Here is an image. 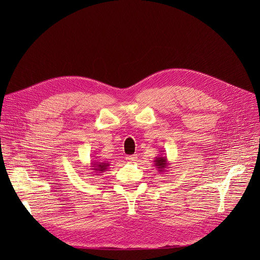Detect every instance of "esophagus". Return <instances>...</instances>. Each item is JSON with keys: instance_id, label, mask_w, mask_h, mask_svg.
<instances>
[{"instance_id": "34e87169", "label": "esophagus", "mask_w": 260, "mask_h": 260, "mask_svg": "<svg viewBox=\"0 0 260 260\" xmlns=\"http://www.w3.org/2000/svg\"><path fill=\"white\" fill-rule=\"evenodd\" d=\"M137 159H138V157L136 156V155H129V156L126 157V160H127L128 162H131V163H134L135 161H137Z\"/></svg>"}]
</instances>
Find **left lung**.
Instances as JSON below:
<instances>
[{
    "mask_svg": "<svg viewBox=\"0 0 260 260\" xmlns=\"http://www.w3.org/2000/svg\"><path fill=\"white\" fill-rule=\"evenodd\" d=\"M169 166H170V163L168 161L167 156H162V154L159 155L158 157H156L154 160V167H156L158 169L159 173H165L166 170L169 169Z\"/></svg>",
    "mask_w": 260,
    "mask_h": 260,
    "instance_id": "1",
    "label": "left lung"
}]
</instances>
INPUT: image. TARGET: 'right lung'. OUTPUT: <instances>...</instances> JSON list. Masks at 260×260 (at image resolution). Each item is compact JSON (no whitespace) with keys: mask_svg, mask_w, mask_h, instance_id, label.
I'll return each mask as SVG.
<instances>
[{"mask_svg":"<svg viewBox=\"0 0 260 260\" xmlns=\"http://www.w3.org/2000/svg\"><path fill=\"white\" fill-rule=\"evenodd\" d=\"M111 166L108 162H99V161H93L90 163V170L94 171L93 173H97V175H99L100 173H104L108 167Z\"/></svg>","mask_w":260,"mask_h":260,"instance_id":"obj_1","label":"right lung"}]
</instances>
